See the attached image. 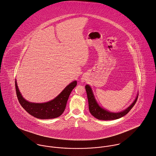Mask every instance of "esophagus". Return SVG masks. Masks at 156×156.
<instances>
[{
    "label": "esophagus",
    "mask_w": 156,
    "mask_h": 156,
    "mask_svg": "<svg viewBox=\"0 0 156 156\" xmlns=\"http://www.w3.org/2000/svg\"><path fill=\"white\" fill-rule=\"evenodd\" d=\"M85 80H86V77H85V76H83L82 77V78H81V81H82V82H85Z\"/></svg>",
    "instance_id": "1"
}]
</instances>
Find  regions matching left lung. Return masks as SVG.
<instances>
[{
	"mask_svg": "<svg viewBox=\"0 0 156 156\" xmlns=\"http://www.w3.org/2000/svg\"><path fill=\"white\" fill-rule=\"evenodd\" d=\"M85 89L88 101V107L90 112L94 117L100 120H113L124 116L133 107L136 102L138 96V93H137L135 100L125 110L119 112H112L107 110V109H105L104 108H102L99 105L95 99L92 88L89 85H87L85 86Z\"/></svg>",
	"mask_w": 156,
	"mask_h": 156,
	"instance_id": "left-lung-1",
	"label": "left lung"
}]
</instances>
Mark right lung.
Instances as JSON below:
<instances>
[{
  "instance_id": "right-lung-1",
  "label": "right lung",
  "mask_w": 156,
  "mask_h": 156,
  "mask_svg": "<svg viewBox=\"0 0 156 156\" xmlns=\"http://www.w3.org/2000/svg\"><path fill=\"white\" fill-rule=\"evenodd\" d=\"M76 85L77 81L74 80L68 85L54 99L44 103H35L29 102L23 98L15 80L16 91L20 104L30 115L41 119H52L60 116L63 113L68 98Z\"/></svg>"
}]
</instances>
